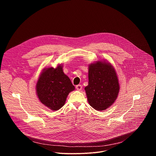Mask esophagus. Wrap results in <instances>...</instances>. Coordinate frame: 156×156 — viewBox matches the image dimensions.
<instances>
[{"mask_svg":"<svg viewBox=\"0 0 156 156\" xmlns=\"http://www.w3.org/2000/svg\"><path fill=\"white\" fill-rule=\"evenodd\" d=\"M82 85H81V84H78V85H76V90H78V91H80V90H81V89H82Z\"/></svg>","mask_w":156,"mask_h":156,"instance_id":"obj_1","label":"esophagus"}]
</instances>
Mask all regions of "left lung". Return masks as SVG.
<instances>
[{
	"label": "left lung",
	"instance_id": "obj_1",
	"mask_svg": "<svg viewBox=\"0 0 156 156\" xmlns=\"http://www.w3.org/2000/svg\"><path fill=\"white\" fill-rule=\"evenodd\" d=\"M89 82L84 90L90 105L104 110L116 100L119 92L117 73L110 63L101 61L89 66Z\"/></svg>",
	"mask_w": 156,
	"mask_h": 156
}]
</instances>
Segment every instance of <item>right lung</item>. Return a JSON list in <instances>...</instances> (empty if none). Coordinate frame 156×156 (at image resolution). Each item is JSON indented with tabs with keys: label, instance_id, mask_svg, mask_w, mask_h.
<instances>
[{
	"label": "right lung",
	"instance_id": "right-lung-1",
	"mask_svg": "<svg viewBox=\"0 0 156 156\" xmlns=\"http://www.w3.org/2000/svg\"><path fill=\"white\" fill-rule=\"evenodd\" d=\"M75 86L64 74L62 65L56 69H45L36 84V93L39 101L52 110L60 109L65 104L70 92Z\"/></svg>",
	"mask_w": 156,
	"mask_h": 156
}]
</instances>
